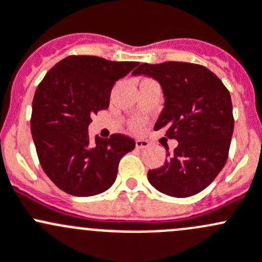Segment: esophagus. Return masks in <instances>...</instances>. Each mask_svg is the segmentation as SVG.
Listing matches in <instances>:
<instances>
[{"mask_svg":"<svg viewBox=\"0 0 262 262\" xmlns=\"http://www.w3.org/2000/svg\"><path fill=\"white\" fill-rule=\"evenodd\" d=\"M135 142H136V147H137V149H146V147L150 146V142L147 141V140L137 139Z\"/></svg>","mask_w":262,"mask_h":262,"instance_id":"34e87169","label":"esophagus"}]
</instances>
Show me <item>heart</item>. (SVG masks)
I'll return each mask as SVG.
<instances>
[{"instance_id":"b5f03b06","label":"heart","mask_w":262,"mask_h":262,"mask_svg":"<svg viewBox=\"0 0 262 262\" xmlns=\"http://www.w3.org/2000/svg\"><path fill=\"white\" fill-rule=\"evenodd\" d=\"M142 126H144V121L142 120H135V121H132V123H131V127L134 128V130H140Z\"/></svg>"}]
</instances>
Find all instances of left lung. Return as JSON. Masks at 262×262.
Segmentation results:
<instances>
[{"label": "left lung", "instance_id": "obj_1", "mask_svg": "<svg viewBox=\"0 0 262 262\" xmlns=\"http://www.w3.org/2000/svg\"><path fill=\"white\" fill-rule=\"evenodd\" d=\"M132 74L160 83L165 102L154 128H166L165 136L179 142L172 152L168 151L163 166L147 172L150 184L177 198L206 189L228 158L234 127L230 92L199 64L144 63Z\"/></svg>", "mask_w": 262, "mask_h": 262}]
</instances>
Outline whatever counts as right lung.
<instances>
[{
  "label": "right lung",
  "instance_id": "add662e5",
  "mask_svg": "<svg viewBox=\"0 0 262 262\" xmlns=\"http://www.w3.org/2000/svg\"><path fill=\"white\" fill-rule=\"evenodd\" d=\"M137 61H111L93 55H71L56 63L37 85L32 99L31 134L45 174L66 193L91 196L115 183L118 163L135 149L121 134L92 141V116L108 108L116 80Z\"/></svg>",
  "mask_w": 262,
  "mask_h": 262
}]
</instances>
